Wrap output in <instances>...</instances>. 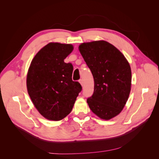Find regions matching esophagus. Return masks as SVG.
<instances>
[{"instance_id": "esophagus-1", "label": "esophagus", "mask_w": 159, "mask_h": 159, "mask_svg": "<svg viewBox=\"0 0 159 159\" xmlns=\"http://www.w3.org/2000/svg\"><path fill=\"white\" fill-rule=\"evenodd\" d=\"M79 81H80V84L81 85V86H82L83 87V85H84V81H83V80H79Z\"/></svg>"}]
</instances>
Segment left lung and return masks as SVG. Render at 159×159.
Listing matches in <instances>:
<instances>
[{"mask_svg": "<svg viewBox=\"0 0 159 159\" xmlns=\"http://www.w3.org/2000/svg\"><path fill=\"white\" fill-rule=\"evenodd\" d=\"M79 50L94 80L93 95L87 99L90 109L102 119L117 115L128 99L131 70L122 53L110 43H83Z\"/></svg>", "mask_w": 159, "mask_h": 159, "instance_id": "8db88e82", "label": "left lung"}]
</instances>
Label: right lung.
I'll list each match as a JSON object with an SVG mask.
<instances>
[{
	"mask_svg": "<svg viewBox=\"0 0 159 159\" xmlns=\"http://www.w3.org/2000/svg\"><path fill=\"white\" fill-rule=\"evenodd\" d=\"M71 44L49 43L34 57L28 71V93L46 119L60 121L72 110L82 88L72 80L73 66L64 59L73 50Z\"/></svg>",
	"mask_w": 159,
	"mask_h": 159,
	"instance_id": "1",
	"label": "right lung"
}]
</instances>
